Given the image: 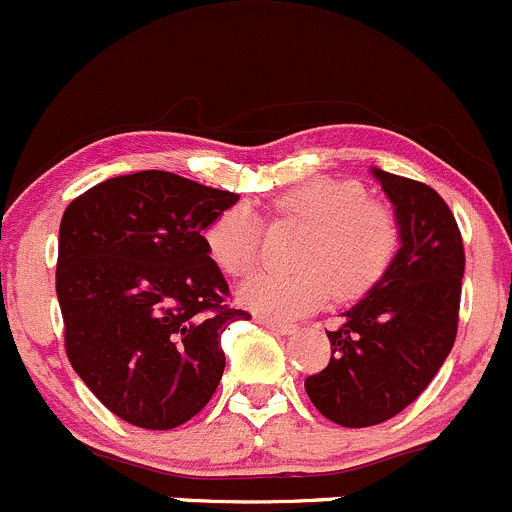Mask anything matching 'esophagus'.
<instances>
[{
	"instance_id": "esophagus-1",
	"label": "esophagus",
	"mask_w": 512,
	"mask_h": 512,
	"mask_svg": "<svg viewBox=\"0 0 512 512\" xmlns=\"http://www.w3.org/2000/svg\"><path fill=\"white\" fill-rule=\"evenodd\" d=\"M260 323L265 328L274 330V333H282V335H291L296 330V323H284V320H272V318H260Z\"/></svg>"
}]
</instances>
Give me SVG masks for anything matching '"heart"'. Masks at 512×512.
I'll list each match as a JSON object with an SVG mask.
<instances>
[{
  "instance_id": "obj_1",
  "label": "heart",
  "mask_w": 512,
  "mask_h": 512,
  "mask_svg": "<svg viewBox=\"0 0 512 512\" xmlns=\"http://www.w3.org/2000/svg\"><path fill=\"white\" fill-rule=\"evenodd\" d=\"M272 218L306 226L296 272H257L238 299L267 318H296L316 311L333 294L350 301L386 277L401 247V226L386 206L369 201L355 179L318 177L277 196ZM211 260L230 277L247 274L260 260L262 223L250 206L221 211L204 230Z\"/></svg>"
}]
</instances>
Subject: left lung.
Masks as SVG:
<instances>
[{"instance_id": "8db88e82", "label": "left lung", "mask_w": 512, "mask_h": 512, "mask_svg": "<svg viewBox=\"0 0 512 512\" xmlns=\"http://www.w3.org/2000/svg\"><path fill=\"white\" fill-rule=\"evenodd\" d=\"M372 172L396 211L401 247L386 277L328 330V367L303 384L342 428L384 423L428 389L457 338L462 299V233L445 199L415 179Z\"/></svg>"}]
</instances>
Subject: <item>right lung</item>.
<instances>
[{
  "mask_svg": "<svg viewBox=\"0 0 512 512\" xmlns=\"http://www.w3.org/2000/svg\"><path fill=\"white\" fill-rule=\"evenodd\" d=\"M240 196L179 174L111 177L63 213L55 291L65 352L126 423L172 430L211 401L233 308L204 230Z\"/></svg>",
  "mask_w": 512,
  "mask_h": 512,
  "instance_id": "1",
  "label": "right lung"
}]
</instances>
